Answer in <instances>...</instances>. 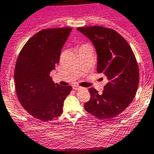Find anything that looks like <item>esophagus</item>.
Instances as JSON below:
<instances>
[{"mask_svg": "<svg viewBox=\"0 0 154 154\" xmlns=\"http://www.w3.org/2000/svg\"><path fill=\"white\" fill-rule=\"evenodd\" d=\"M72 88L74 89V90H80V89H82L81 87H79V86H77V85H73L72 86Z\"/></svg>", "mask_w": 154, "mask_h": 154, "instance_id": "34e87169", "label": "esophagus"}]
</instances>
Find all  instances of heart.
<instances>
[{"label": "heart", "mask_w": 154, "mask_h": 154, "mask_svg": "<svg viewBox=\"0 0 154 154\" xmlns=\"http://www.w3.org/2000/svg\"><path fill=\"white\" fill-rule=\"evenodd\" d=\"M84 46H89V45H83V46H82V47H84ZM81 47V48H82Z\"/></svg>", "instance_id": "heart-1"}]
</instances>
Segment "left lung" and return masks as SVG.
Masks as SVG:
<instances>
[{
    "instance_id": "left-lung-1",
    "label": "left lung",
    "mask_w": 154,
    "mask_h": 154,
    "mask_svg": "<svg viewBox=\"0 0 154 154\" xmlns=\"http://www.w3.org/2000/svg\"><path fill=\"white\" fill-rule=\"evenodd\" d=\"M92 42L97 57V71L107 79L102 94L91 88V99L85 103L94 116L110 119L125 110L131 103L139 83V69L128 42L113 29L101 26L77 28Z\"/></svg>"
}]
</instances>
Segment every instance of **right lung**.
<instances>
[{
	"instance_id": "obj_1",
	"label": "right lung",
	"mask_w": 154,
	"mask_h": 154,
	"mask_svg": "<svg viewBox=\"0 0 154 154\" xmlns=\"http://www.w3.org/2000/svg\"><path fill=\"white\" fill-rule=\"evenodd\" d=\"M71 28L42 30L25 45L17 59L14 72L20 103L35 119L48 121L63 112V102L71 86L55 84L50 72L60 61L61 50Z\"/></svg>"
}]
</instances>
